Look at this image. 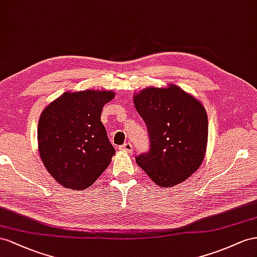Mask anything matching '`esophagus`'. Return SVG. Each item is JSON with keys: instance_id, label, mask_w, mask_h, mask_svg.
I'll list each match as a JSON object with an SVG mask.
<instances>
[{"instance_id": "1", "label": "esophagus", "mask_w": 257, "mask_h": 257, "mask_svg": "<svg viewBox=\"0 0 257 257\" xmlns=\"http://www.w3.org/2000/svg\"><path fill=\"white\" fill-rule=\"evenodd\" d=\"M133 149H134V147H133V144H131L130 142L123 143L122 146L120 147V150L126 151V152H133Z\"/></svg>"}]
</instances>
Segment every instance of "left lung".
<instances>
[{
	"label": "left lung",
	"mask_w": 257,
	"mask_h": 257,
	"mask_svg": "<svg viewBox=\"0 0 257 257\" xmlns=\"http://www.w3.org/2000/svg\"><path fill=\"white\" fill-rule=\"evenodd\" d=\"M134 101L150 138V150L136 157L137 164L157 186L179 185L197 170L205 156V109L196 98L174 84L148 88Z\"/></svg>",
	"instance_id": "left-lung-1"
}]
</instances>
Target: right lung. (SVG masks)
Listing matches in <instances>:
<instances>
[{
	"label": "right lung",
	"instance_id": "1",
	"mask_svg": "<svg viewBox=\"0 0 257 257\" xmlns=\"http://www.w3.org/2000/svg\"><path fill=\"white\" fill-rule=\"evenodd\" d=\"M114 96L111 91L65 92L41 114L39 153L48 172L63 187L87 189L109 165L115 149L101 113Z\"/></svg>",
	"mask_w": 257,
	"mask_h": 257
}]
</instances>
